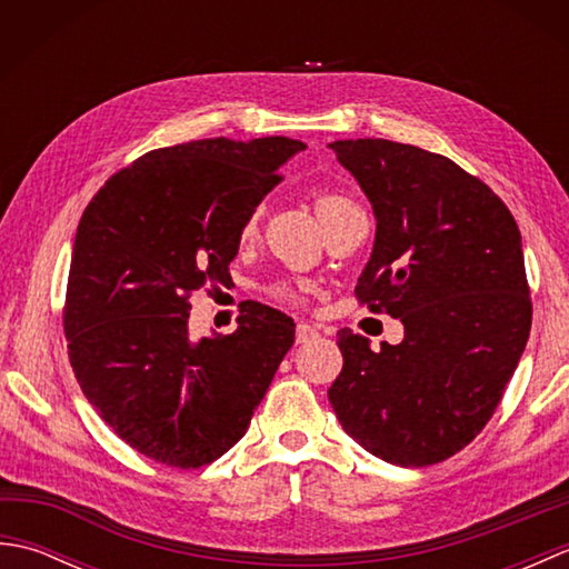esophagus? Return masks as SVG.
Instances as JSON below:
<instances>
[{
	"mask_svg": "<svg viewBox=\"0 0 569 569\" xmlns=\"http://www.w3.org/2000/svg\"><path fill=\"white\" fill-rule=\"evenodd\" d=\"M320 332L312 328V325H308V322H298V328H296V340H298V345H303V342H310V340H316Z\"/></svg>",
	"mask_w": 569,
	"mask_h": 569,
	"instance_id": "34e87169",
	"label": "esophagus"
}]
</instances>
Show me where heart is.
Segmentation results:
<instances>
[{"instance_id":"obj_1","label":"heart","mask_w":569,"mask_h":569,"mask_svg":"<svg viewBox=\"0 0 569 569\" xmlns=\"http://www.w3.org/2000/svg\"><path fill=\"white\" fill-rule=\"evenodd\" d=\"M310 200H312V208H316V214H318L320 224L325 227V232H328L332 224L340 222L342 217H347L349 212H357L359 210V204L352 198H349L347 192L332 190V188L312 190L310 192ZM257 224H259V212H253V214H249V220L244 222V227H241V234L251 237L253 232H257ZM269 291H271L273 298L283 300V303H296V300L300 298L298 286L286 283V281L273 283Z\"/></svg>"}]
</instances>
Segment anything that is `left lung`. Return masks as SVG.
<instances>
[{
	"label": "left lung",
	"mask_w": 569,
	"mask_h": 569,
	"mask_svg": "<svg viewBox=\"0 0 569 569\" xmlns=\"http://www.w3.org/2000/svg\"><path fill=\"white\" fill-rule=\"evenodd\" d=\"M377 214L355 296L403 322V342L337 332L330 403L383 462L428 467L477 438L521 359L533 303L521 232L503 200L440 153L389 139L330 143Z\"/></svg>",
	"instance_id": "left-lung-1"
}]
</instances>
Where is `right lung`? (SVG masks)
<instances>
[{
	"label": "right lung",
	"instance_id": "right-lung-1",
	"mask_svg": "<svg viewBox=\"0 0 569 569\" xmlns=\"http://www.w3.org/2000/svg\"><path fill=\"white\" fill-rule=\"evenodd\" d=\"M306 143L200 139L143 153L84 208L63 330L84 398L129 447L173 469L222 457L296 340L286 312L247 303L232 335L192 340L190 296L224 283L241 227Z\"/></svg>",
	"mask_w": 569,
	"mask_h": 569
}]
</instances>
